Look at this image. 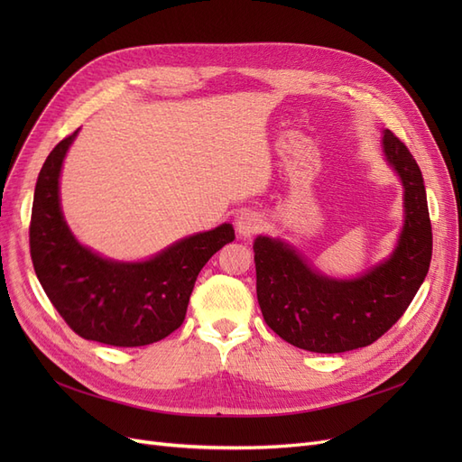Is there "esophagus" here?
<instances>
[{
  "instance_id": "esophagus-1",
  "label": "esophagus",
  "mask_w": 462,
  "mask_h": 462,
  "mask_svg": "<svg viewBox=\"0 0 462 462\" xmlns=\"http://www.w3.org/2000/svg\"><path fill=\"white\" fill-rule=\"evenodd\" d=\"M235 227H236V231H239V235L253 236L262 227V217L256 212H243L236 216Z\"/></svg>"
}]
</instances>
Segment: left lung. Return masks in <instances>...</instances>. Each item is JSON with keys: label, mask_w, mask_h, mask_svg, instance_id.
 <instances>
[{"label": "left lung", "mask_w": 462, "mask_h": 462, "mask_svg": "<svg viewBox=\"0 0 462 462\" xmlns=\"http://www.w3.org/2000/svg\"><path fill=\"white\" fill-rule=\"evenodd\" d=\"M383 152L404 187V227L395 253L358 279L316 273L282 241H254L256 295L279 337L312 353L368 346L397 324L430 270L431 223L424 179L409 148L385 131Z\"/></svg>", "instance_id": "left-lung-1"}]
</instances>
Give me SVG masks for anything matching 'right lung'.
I'll use <instances>...</instances> for the list:
<instances>
[{
  "label": "right lung",
  "instance_id": "right-lung-1",
  "mask_svg": "<svg viewBox=\"0 0 462 462\" xmlns=\"http://www.w3.org/2000/svg\"><path fill=\"white\" fill-rule=\"evenodd\" d=\"M77 133L50 152L36 180L29 239L38 282L82 339L114 346L162 341L183 324L200 270L235 231L223 223L138 263L94 254L75 241L60 208L61 163Z\"/></svg>",
  "mask_w": 462,
  "mask_h": 462
}]
</instances>
